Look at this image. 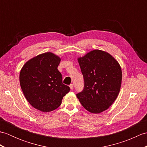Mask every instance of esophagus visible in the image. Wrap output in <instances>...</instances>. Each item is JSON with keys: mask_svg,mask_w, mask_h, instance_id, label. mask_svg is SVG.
Masks as SVG:
<instances>
[{"mask_svg": "<svg viewBox=\"0 0 147 147\" xmlns=\"http://www.w3.org/2000/svg\"><path fill=\"white\" fill-rule=\"evenodd\" d=\"M69 87H70L71 90H73V88H74V85H73V84H71V85H69Z\"/></svg>", "mask_w": 147, "mask_h": 147, "instance_id": "1", "label": "esophagus"}]
</instances>
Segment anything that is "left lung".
I'll use <instances>...</instances> for the list:
<instances>
[{"instance_id": "left-lung-1", "label": "left lung", "mask_w": 147, "mask_h": 147, "mask_svg": "<svg viewBox=\"0 0 147 147\" xmlns=\"http://www.w3.org/2000/svg\"><path fill=\"white\" fill-rule=\"evenodd\" d=\"M78 61L84 78V88L76 94L78 98L92 113L107 110L120 91V65L111 55L100 50L90 52Z\"/></svg>"}]
</instances>
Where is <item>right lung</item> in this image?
<instances>
[{
    "mask_svg": "<svg viewBox=\"0 0 147 147\" xmlns=\"http://www.w3.org/2000/svg\"><path fill=\"white\" fill-rule=\"evenodd\" d=\"M60 61L58 56L47 52L30 59L21 69L22 91L28 102L39 111L55 110L70 91L69 87L62 83V74L57 69Z\"/></svg>",
    "mask_w": 147,
    "mask_h": 147,
    "instance_id": "right-lung-1",
    "label": "right lung"
}]
</instances>
